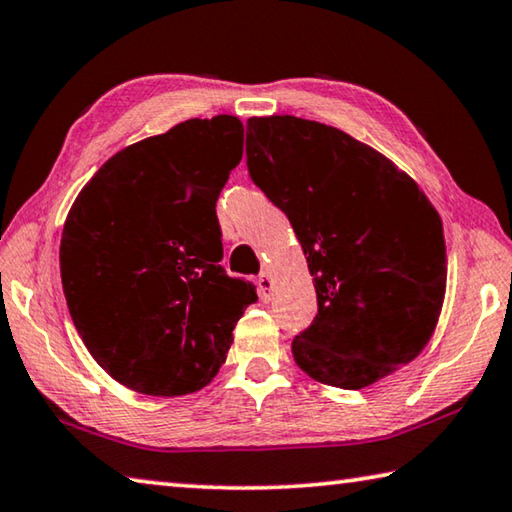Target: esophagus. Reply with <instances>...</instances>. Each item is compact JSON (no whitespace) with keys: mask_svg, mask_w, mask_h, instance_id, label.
<instances>
[{"mask_svg":"<svg viewBox=\"0 0 512 512\" xmlns=\"http://www.w3.org/2000/svg\"><path fill=\"white\" fill-rule=\"evenodd\" d=\"M257 287H259V298L264 302H271L273 298V277L268 271L259 273V280H257Z\"/></svg>","mask_w":512,"mask_h":512,"instance_id":"esophagus-1","label":"esophagus"}]
</instances>
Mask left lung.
<instances>
[{
	"label": "left lung",
	"mask_w": 512,
	"mask_h": 512,
	"mask_svg": "<svg viewBox=\"0 0 512 512\" xmlns=\"http://www.w3.org/2000/svg\"><path fill=\"white\" fill-rule=\"evenodd\" d=\"M246 164L314 275L318 314L291 343L300 370L357 391L418 357L447 284L443 221L420 187L368 144L291 115L248 119Z\"/></svg>",
	"instance_id": "obj_1"
}]
</instances>
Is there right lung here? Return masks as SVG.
Segmentation results:
<instances>
[{
    "instance_id": "add662e5",
    "label": "right lung",
    "mask_w": 512,
    "mask_h": 512,
    "mask_svg": "<svg viewBox=\"0 0 512 512\" xmlns=\"http://www.w3.org/2000/svg\"><path fill=\"white\" fill-rule=\"evenodd\" d=\"M241 153L237 117L187 119L112 155L67 214L69 314L94 361L137 393L176 397L210 384L257 302L253 284L219 264L216 198Z\"/></svg>"
}]
</instances>
